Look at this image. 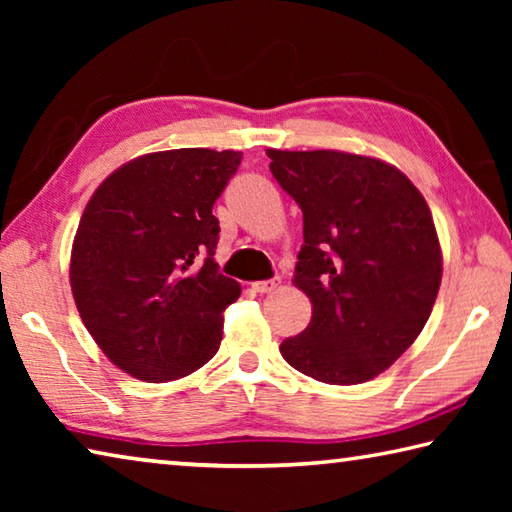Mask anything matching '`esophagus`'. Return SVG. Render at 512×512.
I'll return each instance as SVG.
<instances>
[{
    "label": "esophagus",
    "mask_w": 512,
    "mask_h": 512,
    "mask_svg": "<svg viewBox=\"0 0 512 512\" xmlns=\"http://www.w3.org/2000/svg\"><path fill=\"white\" fill-rule=\"evenodd\" d=\"M277 284H280V280H277V277H273V280L253 282V291H255V293H271V291L277 289Z\"/></svg>",
    "instance_id": "esophagus-1"
}]
</instances>
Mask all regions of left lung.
Wrapping results in <instances>:
<instances>
[{"label":"left lung","mask_w":512,"mask_h":512,"mask_svg":"<svg viewBox=\"0 0 512 512\" xmlns=\"http://www.w3.org/2000/svg\"><path fill=\"white\" fill-rule=\"evenodd\" d=\"M302 210L293 284L311 320L280 345L302 375L352 386L402 357L429 320L443 255L422 194L391 164L343 151L268 149Z\"/></svg>","instance_id":"8db88e82"}]
</instances>
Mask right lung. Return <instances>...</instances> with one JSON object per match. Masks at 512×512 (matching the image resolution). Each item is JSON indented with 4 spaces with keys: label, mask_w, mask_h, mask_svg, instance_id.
<instances>
[{
    "label": "right lung",
    "mask_w": 512,
    "mask_h": 512,
    "mask_svg": "<svg viewBox=\"0 0 512 512\" xmlns=\"http://www.w3.org/2000/svg\"><path fill=\"white\" fill-rule=\"evenodd\" d=\"M239 151L142 155L103 180L74 237L76 309L106 357L151 384L185 377L221 345L241 287L219 273L216 198Z\"/></svg>",
    "instance_id": "add662e5"
}]
</instances>
